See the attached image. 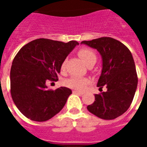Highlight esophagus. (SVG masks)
Masks as SVG:
<instances>
[{"label": "esophagus", "instance_id": "esophagus-1", "mask_svg": "<svg viewBox=\"0 0 147 147\" xmlns=\"http://www.w3.org/2000/svg\"><path fill=\"white\" fill-rule=\"evenodd\" d=\"M73 92V94H83V92H82V91H79V90H73L72 91Z\"/></svg>", "mask_w": 147, "mask_h": 147}]
</instances>
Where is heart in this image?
Instances as JSON below:
<instances>
[{"mask_svg": "<svg viewBox=\"0 0 147 147\" xmlns=\"http://www.w3.org/2000/svg\"><path fill=\"white\" fill-rule=\"evenodd\" d=\"M78 55L83 62L89 67H91L95 64L98 60V56L95 52L91 49L83 48L79 50ZM66 67V61L64 60L61 65V71H64ZM89 83V80L86 78H81L78 76L70 77L64 81V85L69 88L76 90H83Z\"/></svg>", "mask_w": 147, "mask_h": 147, "instance_id": "obj_1", "label": "heart"}]
</instances>
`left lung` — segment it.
I'll list each match as a JSON object with an SVG mask.
<instances>
[{
	"label": "left lung",
	"instance_id": "1",
	"mask_svg": "<svg viewBox=\"0 0 147 147\" xmlns=\"http://www.w3.org/2000/svg\"><path fill=\"white\" fill-rule=\"evenodd\" d=\"M83 44L96 49L102 57V75L98 82L100 90L106 92L95 94V101L87 106L94 115L104 120H113L124 113L136 94L138 76L131 53L120 41L102 37Z\"/></svg>",
	"mask_w": 147,
	"mask_h": 147
}]
</instances>
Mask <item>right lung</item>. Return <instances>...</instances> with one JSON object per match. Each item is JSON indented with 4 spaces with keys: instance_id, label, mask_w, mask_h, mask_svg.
Segmentation results:
<instances>
[{
    "instance_id": "1",
    "label": "right lung",
    "mask_w": 147,
    "mask_h": 147,
    "mask_svg": "<svg viewBox=\"0 0 147 147\" xmlns=\"http://www.w3.org/2000/svg\"><path fill=\"white\" fill-rule=\"evenodd\" d=\"M76 41L65 42L39 38L23 46L13 59L10 71V92L18 109L34 121H46L63 109L71 90L47 89L48 81L58 80L61 63Z\"/></svg>"
}]
</instances>
